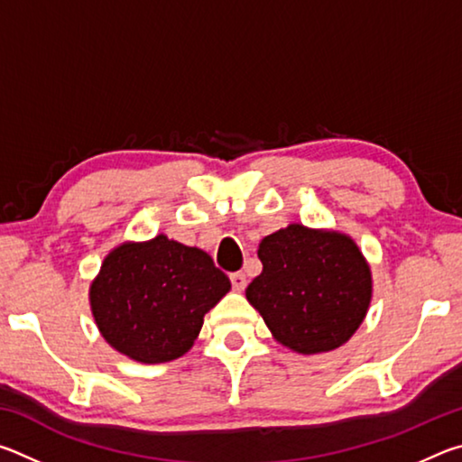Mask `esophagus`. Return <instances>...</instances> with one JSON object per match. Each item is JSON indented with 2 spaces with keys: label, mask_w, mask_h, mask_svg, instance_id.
Returning a JSON list of instances; mask_svg holds the SVG:
<instances>
[{
  "label": "esophagus",
  "mask_w": 462,
  "mask_h": 462,
  "mask_svg": "<svg viewBox=\"0 0 462 462\" xmlns=\"http://www.w3.org/2000/svg\"><path fill=\"white\" fill-rule=\"evenodd\" d=\"M230 281H232V287L236 289V291H242V289L246 287V275L242 271L230 273Z\"/></svg>",
  "instance_id": "esophagus-1"
}]
</instances>
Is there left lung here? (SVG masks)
Instances as JSON below:
<instances>
[{
    "label": "left lung",
    "instance_id": "left-lung-1",
    "mask_svg": "<svg viewBox=\"0 0 462 462\" xmlns=\"http://www.w3.org/2000/svg\"><path fill=\"white\" fill-rule=\"evenodd\" d=\"M259 259L263 273L246 287V300L283 346L328 353L363 324L371 269L346 234L289 224L261 240Z\"/></svg>",
    "mask_w": 462,
    "mask_h": 462
}]
</instances>
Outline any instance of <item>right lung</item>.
<instances>
[{
	"mask_svg": "<svg viewBox=\"0 0 462 462\" xmlns=\"http://www.w3.org/2000/svg\"><path fill=\"white\" fill-rule=\"evenodd\" d=\"M228 291L230 279L212 256L159 234L114 248L91 283L89 301L109 346L156 365L193 346L203 316Z\"/></svg>",
	"mask_w": 462,
	"mask_h": 462,
	"instance_id": "add662e5",
	"label": "right lung"
}]
</instances>
